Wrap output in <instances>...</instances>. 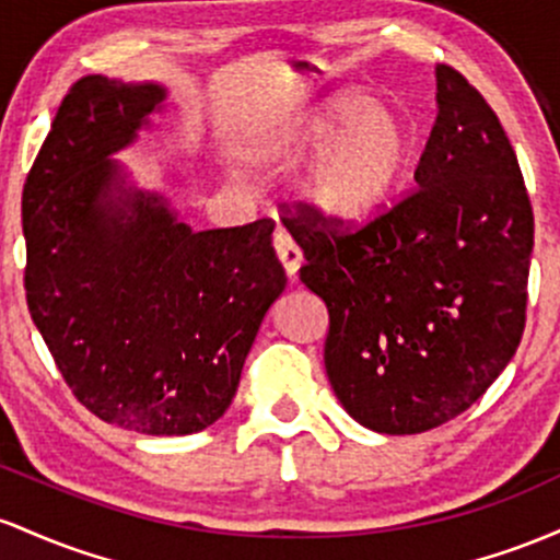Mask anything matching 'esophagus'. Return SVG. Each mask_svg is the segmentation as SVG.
Here are the masks:
<instances>
[{
	"mask_svg": "<svg viewBox=\"0 0 560 560\" xmlns=\"http://www.w3.org/2000/svg\"><path fill=\"white\" fill-rule=\"evenodd\" d=\"M275 250H278V259L282 261V267H285V272L291 275V278H296L299 267L304 264V254H301V248L291 237V232L285 230L275 232Z\"/></svg>",
	"mask_w": 560,
	"mask_h": 560,
	"instance_id": "obj_1",
	"label": "esophagus"
}]
</instances>
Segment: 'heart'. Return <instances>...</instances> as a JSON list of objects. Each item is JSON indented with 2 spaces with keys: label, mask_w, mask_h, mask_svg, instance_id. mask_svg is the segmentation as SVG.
<instances>
[{
  "label": "heart",
  "mask_w": 560,
  "mask_h": 560,
  "mask_svg": "<svg viewBox=\"0 0 560 560\" xmlns=\"http://www.w3.org/2000/svg\"><path fill=\"white\" fill-rule=\"evenodd\" d=\"M317 150L304 179V196L323 217L360 222L386 203L416 155V131L394 105L370 103L349 92L330 100L278 155Z\"/></svg>",
  "instance_id": "b5f03b06"
}]
</instances>
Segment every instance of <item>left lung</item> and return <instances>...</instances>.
Listing matches in <instances>:
<instances>
[{
    "mask_svg": "<svg viewBox=\"0 0 560 560\" xmlns=\"http://www.w3.org/2000/svg\"><path fill=\"white\" fill-rule=\"evenodd\" d=\"M436 124L397 203L354 228L282 203L299 278L328 306L325 370L343 410L378 433L466 412L516 354L534 213L498 113L436 68Z\"/></svg>",
    "mask_w": 560,
    "mask_h": 560,
    "instance_id": "left-lung-1",
    "label": "left lung"
}]
</instances>
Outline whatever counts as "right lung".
I'll return each mask as SVG.
<instances>
[{
	"label": "right lung",
	"mask_w": 560,
	"mask_h": 560,
	"mask_svg": "<svg viewBox=\"0 0 560 560\" xmlns=\"http://www.w3.org/2000/svg\"><path fill=\"white\" fill-rule=\"evenodd\" d=\"M163 97L159 84H71L23 185V285L31 319L92 416L182 436L230 407L285 269L272 219L192 232L159 196L118 185L108 155Z\"/></svg>",
	"instance_id": "add662e5"
}]
</instances>
